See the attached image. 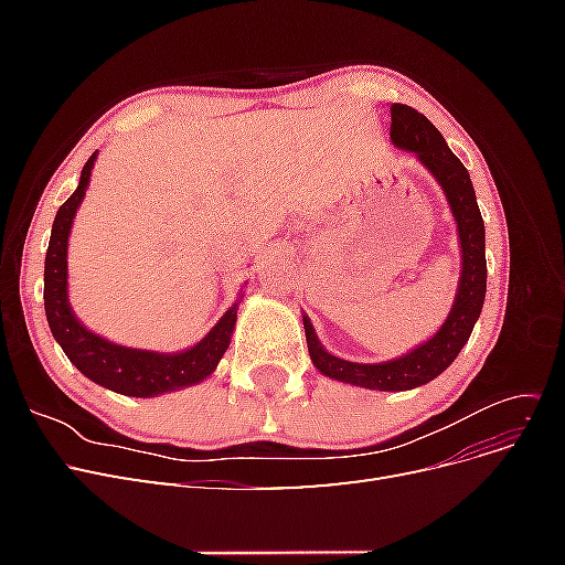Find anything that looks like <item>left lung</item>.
<instances>
[{"mask_svg":"<svg viewBox=\"0 0 565 565\" xmlns=\"http://www.w3.org/2000/svg\"><path fill=\"white\" fill-rule=\"evenodd\" d=\"M391 141L403 150L415 152L429 167V172L436 177L443 193H446L450 202L461 245V278L452 311L448 320L443 322V328L429 341H424L422 347L409 351L403 358H396V361L374 365L351 363L324 351L313 332L311 320L306 316L303 330L313 365L322 374H328V377L377 391H407L436 380L455 361L461 347L471 337V330L478 316H481L486 299V226L481 210H478L467 167L455 158V152L448 148L446 139H443L440 131L429 119L415 108L393 104Z\"/></svg>","mask_w":565,"mask_h":565,"instance_id":"8db88e82","label":"left lung"}]
</instances>
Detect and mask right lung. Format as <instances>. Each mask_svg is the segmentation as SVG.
I'll return each mask as SVG.
<instances>
[{"mask_svg":"<svg viewBox=\"0 0 565 565\" xmlns=\"http://www.w3.org/2000/svg\"><path fill=\"white\" fill-rule=\"evenodd\" d=\"M94 160L96 152L82 169L77 191L61 204L54 226H51L44 259V311L51 334L84 377L115 393H122V396L150 398L198 384L210 377L231 344L237 303L231 306L198 347L183 353H152L117 347L113 341L89 332L71 311V303H67V235H71L75 212L89 185Z\"/></svg>","mask_w":565,"mask_h":565,"instance_id":"right-lung-1","label":"right lung"}]
</instances>
